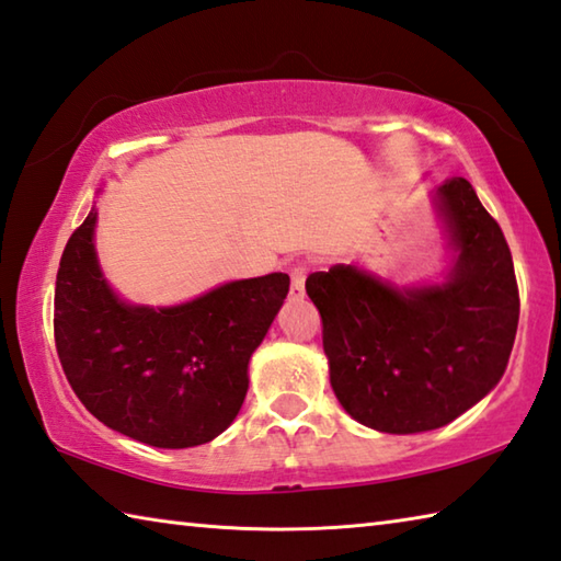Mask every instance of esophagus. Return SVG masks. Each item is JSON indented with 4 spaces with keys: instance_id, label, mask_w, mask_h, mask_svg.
Here are the masks:
<instances>
[{
    "instance_id": "1",
    "label": "esophagus",
    "mask_w": 561,
    "mask_h": 561,
    "mask_svg": "<svg viewBox=\"0 0 561 561\" xmlns=\"http://www.w3.org/2000/svg\"><path fill=\"white\" fill-rule=\"evenodd\" d=\"M304 282H307V267H304V264H297V267H291V291H289V297L294 301L304 299Z\"/></svg>"
}]
</instances>
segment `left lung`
Masks as SVG:
<instances>
[{
    "label": "left lung",
    "instance_id": "8db88e82",
    "mask_svg": "<svg viewBox=\"0 0 561 561\" xmlns=\"http://www.w3.org/2000/svg\"><path fill=\"white\" fill-rule=\"evenodd\" d=\"M434 208L454 250L444 282L394 287L358 264L307 279L335 397L385 434L439 430L481 402L503 378L520 319L511 248L471 183L444 181Z\"/></svg>",
    "mask_w": 561,
    "mask_h": 561
}]
</instances>
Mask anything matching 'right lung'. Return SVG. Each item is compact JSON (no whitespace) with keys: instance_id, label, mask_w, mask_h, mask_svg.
<instances>
[{"instance_id":"obj_1","label":"right lung","mask_w":561,"mask_h":561,"mask_svg":"<svg viewBox=\"0 0 561 561\" xmlns=\"http://www.w3.org/2000/svg\"><path fill=\"white\" fill-rule=\"evenodd\" d=\"M98 210L60 257L54 297L64 373L110 430L159 449L216 439L248 394V365L289 291V277L220 284L179 307L122 301L100 270Z\"/></svg>"}]
</instances>
